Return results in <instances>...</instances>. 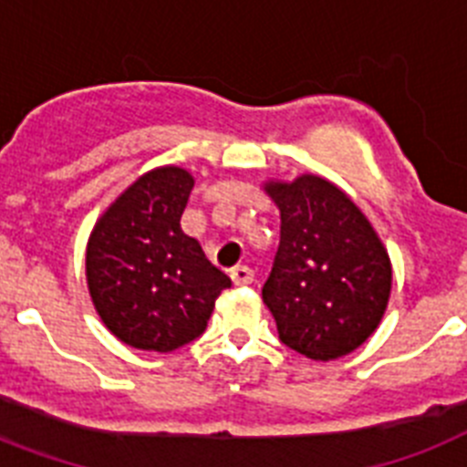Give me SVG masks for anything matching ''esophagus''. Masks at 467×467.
Masks as SVG:
<instances>
[{
    "label": "esophagus",
    "mask_w": 467,
    "mask_h": 467,
    "mask_svg": "<svg viewBox=\"0 0 467 467\" xmlns=\"http://www.w3.org/2000/svg\"><path fill=\"white\" fill-rule=\"evenodd\" d=\"M230 277H233L234 285H249L254 280V270L249 265H234L230 270Z\"/></svg>",
    "instance_id": "34e87169"
}]
</instances>
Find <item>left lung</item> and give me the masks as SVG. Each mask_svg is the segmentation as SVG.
Returning <instances> with one entry per match:
<instances>
[{"label":"left lung","mask_w":467,"mask_h":467,"mask_svg":"<svg viewBox=\"0 0 467 467\" xmlns=\"http://www.w3.org/2000/svg\"><path fill=\"white\" fill-rule=\"evenodd\" d=\"M280 209V246L264 304L282 344L313 360L351 354L378 330L391 264L363 211L330 180L299 175L264 185Z\"/></svg>","instance_id":"left-lung-1"}]
</instances>
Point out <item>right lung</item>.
<instances>
[{
	"instance_id": "right-lung-1",
	"label": "right lung",
	"mask_w": 467,
	"mask_h": 467,
	"mask_svg": "<svg viewBox=\"0 0 467 467\" xmlns=\"http://www.w3.org/2000/svg\"><path fill=\"white\" fill-rule=\"evenodd\" d=\"M192 187L185 168H154L89 234V296L101 323L128 347L159 354L185 347L206 330L215 299L233 285L180 227Z\"/></svg>"
}]
</instances>
